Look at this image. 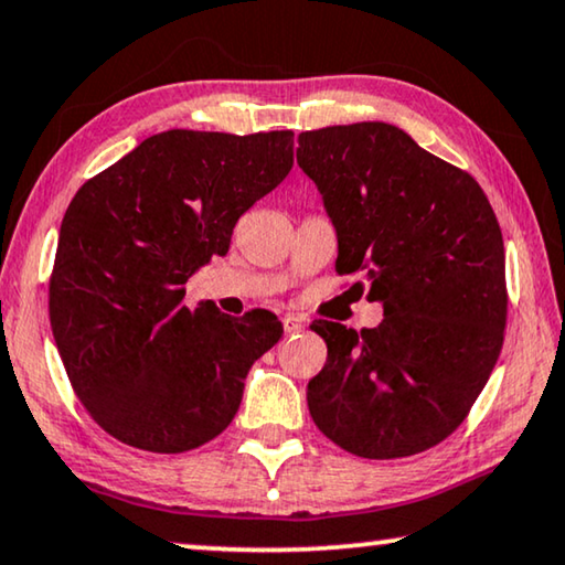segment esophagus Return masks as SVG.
Returning a JSON list of instances; mask_svg holds the SVG:
<instances>
[{"mask_svg": "<svg viewBox=\"0 0 565 565\" xmlns=\"http://www.w3.org/2000/svg\"><path fill=\"white\" fill-rule=\"evenodd\" d=\"M282 326H285V333H288V335L300 333V331H306V318L295 316V312H288V316L282 318Z\"/></svg>", "mask_w": 565, "mask_h": 565, "instance_id": "34e87169", "label": "esophagus"}]
</instances>
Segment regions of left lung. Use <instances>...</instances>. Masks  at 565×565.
Wrapping results in <instances>:
<instances>
[{
    "label": "left lung",
    "instance_id": "obj_1",
    "mask_svg": "<svg viewBox=\"0 0 565 565\" xmlns=\"http://www.w3.org/2000/svg\"><path fill=\"white\" fill-rule=\"evenodd\" d=\"M338 237V273L369 275L376 328L331 320L308 384L318 429L345 452L394 459L449 437L488 384L508 316L505 247L470 173L392 124L363 120L298 136Z\"/></svg>",
    "mask_w": 565,
    "mask_h": 565
}]
</instances>
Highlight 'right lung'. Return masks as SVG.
Segmentation results:
<instances>
[{
  "instance_id": "right-lung-1",
  "label": "right lung",
  "mask_w": 565,
  "mask_h": 565,
  "mask_svg": "<svg viewBox=\"0 0 565 565\" xmlns=\"http://www.w3.org/2000/svg\"><path fill=\"white\" fill-rule=\"evenodd\" d=\"M292 169V131L156 134L77 189L60 224L50 323L81 404L110 437L177 455L230 427L253 363L282 338L181 306L184 285Z\"/></svg>"
}]
</instances>
